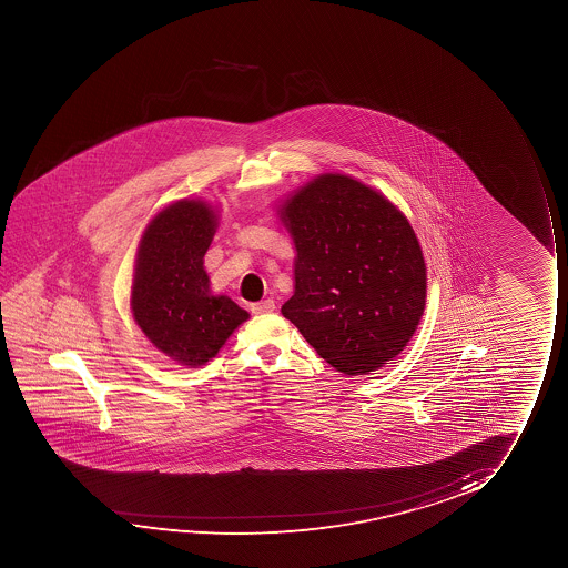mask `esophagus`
<instances>
[{"instance_id":"obj_1","label":"esophagus","mask_w":568,"mask_h":568,"mask_svg":"<svg viewBox=\"0 0 568 568\" xmlns=\"http://www.w3.org/2000/svg\"><path fill=\"white\" fill-rule=\"evenodd\" d=\"M250 311L252 314H267V312L275 311V303L273 301H262V303L250 304Z\"/></svg>"}]
</instances>
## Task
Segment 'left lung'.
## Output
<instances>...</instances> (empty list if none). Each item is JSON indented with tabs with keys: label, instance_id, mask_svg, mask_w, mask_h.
I'll return each instance as SVG.
<instances>
[{
	"label": "left lung",
	"instance_id": "obj_1",
	"mask_svg": "<svg viewBox=\"0 0 568 568\" xmlns=\"http://www.w3.org/2000/svg\"><path fill=\"white\" fill-rule=\"evenodd\" d=\"M295 241V295L281 306L320 357L366 374L404 351L427 296L419 241L373 187L324 174L283 207Z\"/></svg>",
	"mask_w": 568,
	"mask_h": 568
}]
</instances>
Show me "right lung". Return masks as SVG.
<instances>
[{"mask_svg":"<svg viewBox=\"0 0 568 568\" xmlns=\"http://www.w3.org/2000/svg\"><path fill=\"white\" fill-rule=\"evenodd\" d=\"M215 225L207 203L182 200L161 211L141 239L133 318L156 349L182 365L207 363L248 320L229 296L211 295L203 256Z\"/></svg>","mask_w":568,"mask_h":568,"instance_id":"obj_1","label":"right lung"}]
</instances>
